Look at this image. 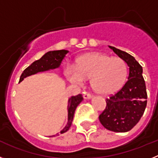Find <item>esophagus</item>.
<instances>
[{
    "instance_id": "esophagus-1",
    "label": "esophagus",
    "mask_w": 158,
    "mask_h": 158,
    "mask_svg": "<svg viewBox=\"0 0 158 158\" xmlns=\"http://www.w3.org/2000/svg\"><path fill=\"white\" fill-rule=\"evenodd\" d=\"M83 97H84V99H85V100H89V99L92 98V95L90 94V93L85 92V93H84V95H83Z\"/></svg>"
}]
</instances>
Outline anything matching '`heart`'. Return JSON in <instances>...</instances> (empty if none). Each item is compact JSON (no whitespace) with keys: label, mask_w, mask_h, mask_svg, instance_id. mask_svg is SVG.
<instances>
[{"label":"heart","mask_w":158,"mask_h":158,"mask_svg":"<svg viewBox=\"0 0 158 158\" xmlns=\"http://www.w3.org/2000/svg\"><path fill=\"white\" fill-rule=\"evenodd\" d=\"M127 65L121 58L102 53H90L81 57L77 65H67L65 74L75 85H82L91 77L96 93L110 95L122 89L127 78Z\"/></svg>","instance_id":"1"}]
</instances>
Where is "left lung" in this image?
Returning <instances> with one entry per match:
<instances>
[{
    "instance_id": "8db88e82",
    "label": "left lung",
    "mask_w": 158,
    "mask_h": 158,
    "mask_svg": "<svg viewBox=\"0 0 158 158\" xmlns=\"http://www.w3.org/2000/svg\"><path fill=\"white\" fill-rule=\"evenodd\" d=\"M129 67L128 81L115 94L106 99V108L99 116L106 129L114 132H127L140 120L147 104L146 84L142 67L128 53L109 46Z\"/></svg>"
}]
</instances>
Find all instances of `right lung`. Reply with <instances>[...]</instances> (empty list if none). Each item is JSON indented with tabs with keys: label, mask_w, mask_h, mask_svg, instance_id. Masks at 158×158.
Masks as SVG:
<instances>
[{
	"label": "right lung",
	"mask_w": 158,
	"mask_h": 158,
	"mask_svg": "<svg viewBox=\"0 0 158 158\" xmlns=\"http://www.w3.org/2000/svg\"><path fill=\"white\" fill-rule=\"evenodd\" d=\"M68 52H69V51H66V50H60V51H52L46 53L40 59L33 62L31 65H29L27 68H26L23 70L21 76H20V78H19V82H21L25 77L31 76V75L35 74V73H38L40 72H44V71L58 68ZM82 100H83V97H82L81 94H78L77 96H71L69 99L68 107H67L68 122H67L66 126L61 131V134L65 133L69 129L71 124H72L73 119L75 110H76L78 104H80ZM56 135H59L57 134ZM54 136L55 135H52V137Z\"/></svg>",
	"instance_id": "add662e5"
}]
</instances>
